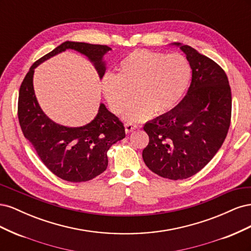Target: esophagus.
<instances>
[{"instance_id":"34e87169","label":"esophagus","mask_w":251,"mask_h":251,"mask_svg":"<svg viewBox=\"0 0 251 251\" xmlns=\"http://www.w3.org/2000/svg\"><path fill=\"white\" fill-rule=\"evenodd\" d=\"M125 127H126V133L128 134V133H131L134 130H136V128H137V125H135L133 123H126Z\"/></svg>"}]
</instances>
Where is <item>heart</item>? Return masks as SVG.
<instances>
[{
  "label": "heart",
  "mask_w": 251,
  "mask_h": 251,
  "mask_svg": "<svg viewBox=\"0 0 251 251\" xmlns=\"http://www.w3.org/2000/svg\"><path fill=\"white\" fill-rule=\"evenodd\" d=\"M191 65L181 54L136 50L118 66V74L108 73L102 79V92L115 113L127 104V119L140 120L154 114H164L176 107L191 81Z\"/></svg>",
  "instance_id": "heart-1"
}]
</instances>
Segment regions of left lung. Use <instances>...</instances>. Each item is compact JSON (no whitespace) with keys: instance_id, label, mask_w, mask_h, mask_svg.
I'll return each mask as SVG.
<instances>
[{"instance_id":"1","label":"left lung","mask_w":251,"mask_h":251,"mask_svg":"<svg viewBox=\"0 0 251 251\" xmlns=\"http://www.w3.org/2000/svg\"><path fill=\"white\" fill-rule=\"evenodd\" d=\"M173 45L185 53L192 82L176 107L144 125L150 141L142 158L158 176L182 180L200 172L223 144L230 126L231 91L214 60L187 45Z\"/></svg>"}]
</instances>
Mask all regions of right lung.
<instances>
[{"mask_svg": "<svg viewBox=\"0 0 251 251\" xmlns=\"http://www.w3.org/2000/svg\"><path fill=\"white\" fill-rule=\"evenodd\" d=\"M67 49L86 55L102 78L105 72L102 57L111 48L105 45L67 41L37 59L29 69L20 88L18 116L25 138L50 172L66 181L85 182L107 170L108 151L126 137V132L124 124L103 103H100L96 117L79 127L60 126L43 112L34 94V69Z\"/></svg>", "mask_w": 251, "mask_h": 251, "instance_id": "1", "label": "right lung"}]
</instances>
